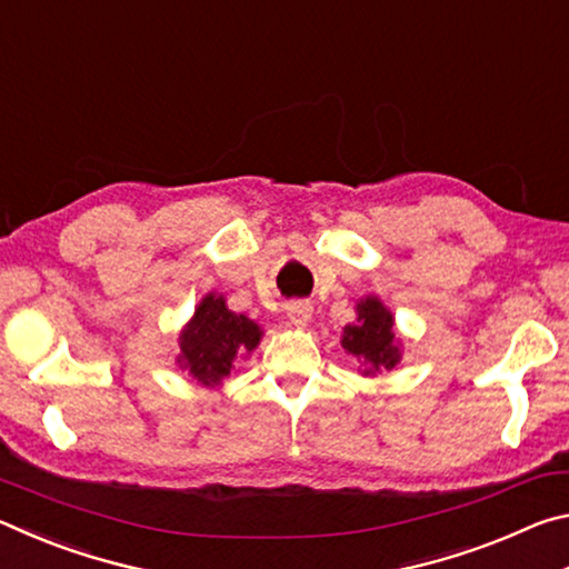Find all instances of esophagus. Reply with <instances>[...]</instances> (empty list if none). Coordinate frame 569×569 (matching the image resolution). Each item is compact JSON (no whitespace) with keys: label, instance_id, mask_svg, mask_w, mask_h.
<instances>
[{"label":"esophagus","instance_id":"obj_1","mask_svg":"<svg viewBox=\"0 0 569 569\" xmlns=\"http://www.w3.org/2000/svg\"><path fill=\"white\" fill-rule=\"evenodd\" d=\"M286 313H288V323L293 326H306L311 321V313H313V306L308 301H291L286 306Z\"/></svg>","mask_w":569,"mask_h":569}]
</instances>
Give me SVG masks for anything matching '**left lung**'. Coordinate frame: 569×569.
I'll return each mask as SVG.
<instances>
[{"label": "left lung", "mask_w": 569, "mask_h": 569, "mask_svg": "<svg viewBox=\"0 0 569 569\" xmlns=\"http://www.w3.org/2000/svg\"><path fill=\"white\" fill-rule=\"evenodd\" d=\"M341 346L361 366V377H377L391 371L401 361L403 341L393 323V313L379 296H363L356 301V321L343 326Z\"/></svg>", "instance_id": "1"}]
</instances>
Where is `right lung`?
<instances>
[{"label":"right lung","mask_w":569,"mask_h":569,"mask_svg":"<svg viewBox=\"0 0 569 569\" xmlns=\"http://www.w3.org/2000/svg\"><path fill=\"white\" fill-rule=\"evenodd\" d=\"M263 339V329L248 316L230 311L223 293L210 291L178 333L176 363L200 387L220 389L238 359H248Z\"/></svg>","instance_id":"obj_1"}]
</instances>
